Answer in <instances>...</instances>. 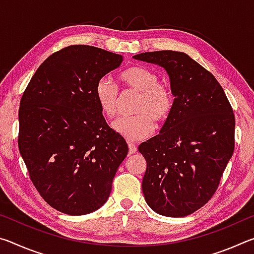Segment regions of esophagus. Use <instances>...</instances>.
Wrapping results in <instances>:
<instances>
[{
  "mask_svg": "<svg viewBox=\"0 0 254 254\" xmlns=\"http://www.w3.org/2000/svg\"><path fill=\"white\" fill-rule=\"evenodd\" d=\"M127 145H128V154H133L136 152V145L134 143L132 142H127Z\"/></svg>",
  "mask_w": 254,
  "mask_h": 254,
  "instance_id": "obj_1",
  "label": "esophagus"
}]
</instances>
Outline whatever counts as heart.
<instances>
[{"label": "heart", "mask_w": 254, "mask_h": 254, "mask_svg": "<svg viewBox=\"0 0 254 254\" xmlns=\"http://www.w3.org/2000/svg\"><path fill=\"white\" fill-rule=\"evenodd\" d=\"M120 80L124 86L140 93L135 107L137 114L119 118L112 127L127 140H142L153 132V120L161 123L170 115L174 109L173 92L159 83L156 72L143 66H132L124 69L120 74ZM94 95L105 117L114 118L117 115L120 92L118 85L109 77H102L97 80Z\"/></svg>", "instance_id": "obj_1"}]
</instances>
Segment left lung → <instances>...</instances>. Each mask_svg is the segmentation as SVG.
<instances>
[{
	"label": "left lung",
	"instance_id": "left-lung-1",
	"mask_svg": "<svg viewBox=\"0 0 254 254\" xmlns=\"http://www.w3.org/2000/svg\"><path fill=\"white\" fill-rule=\"evenodd\" d=\"M133 58L165 68L175 96L160 133L139 145L147 161L144 199L163 216H187L212 198L232 158L233 110L213 74L185 53L161 50Z\"/></svg>",
	"mask_w": 254,
	"mask_h": 254
}]
</instances>
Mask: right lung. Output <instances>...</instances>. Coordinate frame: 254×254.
Here are the masks:
<instances>
[{
	"label": "right lung",
	"instance_id": "1",
	"mask_svg": "<svg viewBox=\"0 0 254 254\" xmlns=\"http://www.w3.org/2000/svg\"><path fill=\"white\" fill-rule=\"evenodd\" d=\"M121 55L75 45L49 56L22 95L18 144L29 176L51 207L68 215L105 204L128 152L103 117L94 89Z\"/></svg>",
	"mask_w": 254,
	"mask_h": 254
}]
</instances>
